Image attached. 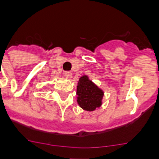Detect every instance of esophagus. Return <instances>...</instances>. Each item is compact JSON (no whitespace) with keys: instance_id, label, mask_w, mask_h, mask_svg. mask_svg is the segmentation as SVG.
Instances as JSON below:
<instances>
[{"instance_id":"esophagus-1","label":"esophagus","mask_w":159,"mask_h":159,"mask_svg":"<svg viewBox=\"0 0 159 159\" xmlns=\"http://www.w3.org/2000/svg\"><path fill=\"white\" fill-rule=\"evenodd\" d=\"M64 76L67 78H71L72 77V72H69V71H67V72H64Z\"/></svg>"}]
</instances>
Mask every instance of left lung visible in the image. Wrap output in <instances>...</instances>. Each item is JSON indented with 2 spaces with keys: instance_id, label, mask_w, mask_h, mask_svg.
<instances>
[{
  "instance_id": "left-lung-1",
  "label": "left lung",
  "mask_w": 159,
  "mask_h": 159,
  "mask_svg": "<svg viewBox=\"0 0 159 159\" xmlns=\"http://www.w3.org/2000/svg\"><path fill=\"white\" fill-rule=\"evenodd\" d=\"M77 104L83 111H94L102 105L104 92L88 76L83 75L77 82Z\"/></svg>"
}]
</instances>
